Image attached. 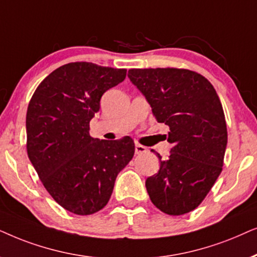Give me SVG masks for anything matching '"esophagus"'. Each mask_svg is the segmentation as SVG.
<instances>
[{
	"label": "esophagus",
	"instance_id": "esophagus-1",
	"mask_svg": "<svg viewBox=\"0 0 257 257\" xmlns=\"http://www.w3.org/2000/svg\"><path fill=\"white\" fill-rule=\"evenodd\" d=\"M135 153H136V154L147 153V148H146L145 146L140 145V143H135Z\"/></svg>",
	"mask_w": 257,
	"mask_h": 257
}]
</instances>
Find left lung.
I'll list each match as a JSON object with an SVG mask.
<instances>
[{
    "label": "left lung",
    "instance_id": "1",
    "mask_svg": "<svg viewBox=\"0 0 257 257\" xmlns=\"http://www.w3.org/2000/svg\"><path fill=\"white\" fill-rule=\"evenodd\" d=\"M128 77L152 107L157 122L169 126L168 160L146 180L154 206L168 215L198 207L222 172L228 134L213 84L187 69H131ZM154 152V150H153Z\"/></svg>",
    "mask_w": 257,
    "mask_h": 257
}]
</instances>
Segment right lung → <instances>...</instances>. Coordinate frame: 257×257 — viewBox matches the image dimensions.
<instances>
[{"mask_svg":"<svg viewBox=\"0 0 257 257\" xmlns=\"http://www.w3.org/2000/svg\"><path fill=\"white\" fill-rule=\"evenodd\" d=\"M125 75V69L68 63L48 75L29 102L28 157L48 193L70 213L101 210L118 173L134 156L135 145L129 136L108 141L89 135L102 95Z\"/></svg>","mask_w":257,"mask_h":257,"instance_id":"obj_1","label":"right lung"}]
</instances>
